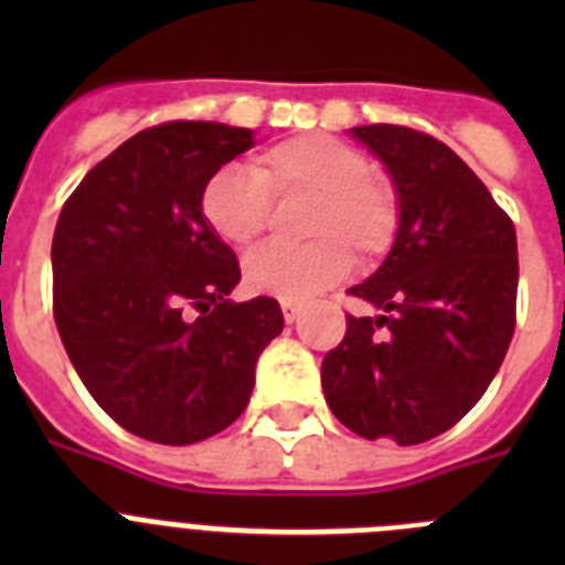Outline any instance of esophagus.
<instances>
[{"mask_svg": "<svg viewBox=\"0 0 565 565\" xmlns=\"http://www.w3.org/2000/svg\"><path fill=\"white\" fill-rule=\"evenodd\" d=\"M299 311H302V308H299L297 302H282V317H286V322H288V326H291L294 319L299 317Z\"/></svg>", "mask_w": 565, "mask_h": 565, "instance_id": "obj_1", "label": "esophagus"}]
</instances>
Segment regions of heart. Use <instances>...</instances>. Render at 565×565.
<instances>
[{
  "instance_id": "1",
  "label": "heart",
  "mask_w": 565,
  "mask_h": 565,
  "mask_svg": "<svg viewBox=\"0 0 565 565\" xmlns=\"http://www.w3.org/2000/svg\"><path fill=\"white\" fill-rule=\"evenodd\" d=\"M311 194L306 246H263L246 257L254 294L306 302L351 271V252L382 257L398 228L393 189L371 174V161L331 135H297L257 154L252 172L223 167L201 189V214L228 246H248L268 223V198Z\"/></svg>"
}]
</instances>
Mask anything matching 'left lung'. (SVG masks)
Listing matches in <instances>:
<instances>
[{
    "mask_svg": "<svg viewBox=\"0 0 565 565\" xmlns=\"http://www.w3.org/2000/svg\"><path fill=\"white\" fill-rule=\"evenodd\" d=\"M351 135L391 178L398 228L382 266L351 288L373 313L348 317L322 359V391L348 430L411 447L467 416L507 356L515 226L447 143L393 124Z\"/></svg>",
    "mask_w": 565,
    "mask_h": 565,
    "instance_id": "obj_1",
    "label": "left lung"
}]
</instances>
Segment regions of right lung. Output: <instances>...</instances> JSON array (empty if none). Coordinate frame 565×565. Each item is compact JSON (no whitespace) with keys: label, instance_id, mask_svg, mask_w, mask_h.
I'll return each mask as SVG.
<instances>
[{"label":"right lung","instance_id":"1","mask_svg":"<svg viewBox=\"0 0 565 565\" xmlns=\"http://www.w3.org/2000/svg\"><path fill=\"white\" fill-rule=\"evenodd\" d=\"M254 147L217 121L143 129L84 174L53 234V317L98 407L154 444L203 441L246 411L282 333L271 297L232 302L239 266L201 214V189Z\"/></svg>","mask_w":565,"mask_h":565}]
</instances>
